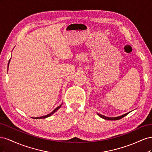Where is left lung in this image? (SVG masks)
<instances>
[{"mask_svg":"<svg viewBox=\"0 0 152 152\" xmlns=\"http://www.w3.org/2000/svg\"><path fill=\"white\" fill-rule=\"evenodd\" d=\"M128 113H126V114H124V115H122L118 116V117H106V116H104V115H101V114H99V113H97V114L98 115H99L101 118H103V119H105V120H108V121H117V120H119V119H121V118L124 117L125 116H126Z\"/></svg>","mask_w":152,"mask_h":152,"instance_id":"left-lung-1","label":"left lung"}]
</instances>
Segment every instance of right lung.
I'll return each instance as SVG.
<instances>
[{
  "instance_id": "1",
  "label": "right lung",
  "mask_w": 152,
  "mask_h": 152,
  "mask_svg": "<svg viewBox=\"0 0 152 152\" xmlns=\"http://www.w3.org/2000/svg\"><path fill=\"white\" fill-rule=\"evenodd\" d=\"M10 60H11V59H10V61H9V63H8V67L7 68H9V65H10ZM7 72H8V68H7ZM63 104V103H62ZM62 104H61L59 106H58V107L56 108H55L53 112H50V113H49V114H48V115H44V116H42V117H34L33 118H35V119H39V118H47V117H50V116H51L54 113H55L58 110H59V108H60V107H61V105H62Z\"/></svg>"
}]
</instances>
